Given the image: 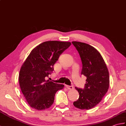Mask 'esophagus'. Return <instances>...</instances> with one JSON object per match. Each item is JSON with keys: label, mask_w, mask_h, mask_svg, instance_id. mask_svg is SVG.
Listing matches in <instances>:
<instances>
[{"label": "esophagus", "mask_w": 126, "mask_h": 126, "mask_svg": "<svg viewBox=\"0 0 126 126\" xmlns=\"http://www.w3.org/2000/svg\"><path fill=\"white\" fill-rule=\"evenodd\" d=\"M66 88H67V89H68L72 90V89H73V87L72 86V85H66Z\"/></svg>", "instance_id": "1"}]
</instances>
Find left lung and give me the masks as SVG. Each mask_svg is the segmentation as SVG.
I'll list each match as a JSON object with an SVG mask.
<instances>
[{"label":"left lung","mask_w":126,"mask_h":126,"mask_svg":"<svg viewBox=\"0 0 126 126\" xmlns=\"http://www.w3.org/2000/svg\"><path fill=\"white\" fill-rule=\"evenodd\" d=\"M72 43L81 59V75L87 77L84 89L75 87L79 96L73 105L81 110H89L100 103L107 93L110 83L109 71L103 57L93 47L79 42Z\"/></svg>","instance_id":"1"}]
</instances>
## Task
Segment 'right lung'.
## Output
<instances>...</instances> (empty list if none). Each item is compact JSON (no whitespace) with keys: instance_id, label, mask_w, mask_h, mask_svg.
<instances>
[{"instance_id":"add662e5","label":"right lung","mask_w":126,"mask_h":126,"mask_svg":"<svg viewBox=\"0 0 126 126\" xmlns=\"http://www.w3.org/2000/svg\"><path fill=\"white\" fill-rule=\"evenodd\" d=\"M68 42L47 41L31 52L21 67L19 84L26 101L37 110L48 109L54 103L57 91L63 88L46 78L54 70L59 56L71 46Z\"/></svg>"}]
</instances>
